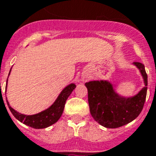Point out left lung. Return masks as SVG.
I'll return each instance as SVG.
<instances>
[{"instance_id": "left-lung-1", "label": "left lung", "mask_w": 156, "mask_h": 156, "mask_svg": "<svg viewBox=\"0 0 156 156\" xmlns=\"http://www.w3.org/2000/svg\"><path fill=\"white\" fill-rule=\"evenodd\" d=\"M133 64L139 69L144 81V87L136 96L124 97L114 91L113 84L106 80L85 83L88 101L92 117L102 126L118 128L131 122L140 114L147 96L148 76L144 65Z\"/></svg>"}]
</instances>
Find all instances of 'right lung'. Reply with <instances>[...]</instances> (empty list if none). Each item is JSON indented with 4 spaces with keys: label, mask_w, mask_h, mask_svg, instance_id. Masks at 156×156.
<instances>
[{
    "label": "right lung",
    "mask_w": 156,
    "mask_h": 156,
    "mask_svg": "<svg viewBox=\"0 0 156 156\" xmlns=\"http://www.w3.org/2000/svg\"><path fill=\"white\" fill-rule=\"evenodd\" d=\"M75 88H76L75 83H71L69 85H67L60 92V94L57 97L55 101L48 108L33 115H25V114H20L12 108L7 101V103L12 115L18 120H20V122L24 123L26 126L35 128V129H43V128L50 126L59 120V119L60 118L61 114L64 111L66 101Z\"/></svg>",
    "instance_id": "1"
}]
</instances>
